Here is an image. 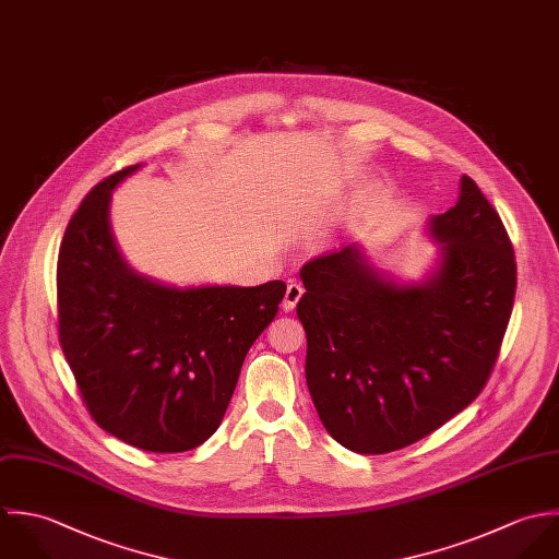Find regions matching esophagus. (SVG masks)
<instances>
[{
  "instance_id": "34e87169",
  "label": "esophagus",
  "mask_w": 559,
  "mask_h": 559,
  "mask_svg": "<svg viewBox=\"0 0 559 559\" xmlns=\"http://www.w3.org/2000/svg\"><path fill=\"white\" fill-rule=\"evenodd\" d=\"M302 294H305V289H302V285L300 283H289L287 285V292H285V300H283V309L285 311H294L296 309V305H298V300L302 298Z\"/></svg>"
}]
</instances>
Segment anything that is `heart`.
<instances>
[{
	"label": "heart",
	"instance_id": "heart-1",
	"mask_svg": "<svg viewBox=\"0 0 559 559\" xmlns=\"http://www.w3.org/2000/svg\"><path fill=\"white\" fill-rule=\"evenodd\" d=\"M373 199H376V194H373V190H362L358 197H356V210L362 214L367 207H371V203H373Z\"/></svg>",
	"mask_w": 559,
	"mask_h": 559
}]
</instances>
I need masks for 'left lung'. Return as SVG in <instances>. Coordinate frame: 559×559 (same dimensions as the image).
<instances>
[{"mask_svg":"<svg viewBox=\"0 0 559 559\" xmlns=\"http://www.w3.org/2000/svg\"><path fill=\"white\" fill-rule=\"evenodd\" d=\"M430 230L443 259L421 285L382 281L356 246L300 270L309 393L329 435L356 453L432 435L481 393L497 362L516 292L506 226L464 175L457 203Z\"/></svg>","mask_w":559,"mask_h":559,"instance_id":"left-lung-1","label":"left lung"}]
</instances>
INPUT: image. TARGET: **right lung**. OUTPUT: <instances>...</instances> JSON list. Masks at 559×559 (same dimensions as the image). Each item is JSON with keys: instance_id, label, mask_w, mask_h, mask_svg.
<instances>
[{"instance_id": "1", "label": "right lung", "mask_w": 559, "mask_h": 559, "mask_svg": "<svg viewBox=\"0 0 559 559\" xmlns=\"http://www.w3.org/2000/svg\"><path fill=\"white\" fill-rule=\"evenodd\" d=\"M127 166L95 186L64 230L58 336L95 424L127 445L179 453L221 426L241 362L276 318L287 285H157L114 246L108 205Z\"/></svg>"}]
</instances>
